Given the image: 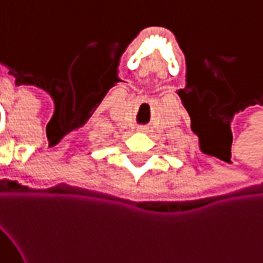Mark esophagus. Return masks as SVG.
I'll return each instance as SVG.
<instances>
[{
    "instance_id": "1",
    "label": "esophagus",
    "mask_w": 263,
    "mask_h": 263,
    "mask_svg": "<svg viewBox=\"0 0 263 263\" xmlns=\"http://www.w3.org/2000/svg\"><path fill=\"white\" fill-rule=\"evenodd\" d=\"M146 129H148L146 126H138V131L139 132H146Z\"/></svg>"
}]
</instances>
